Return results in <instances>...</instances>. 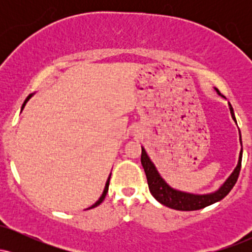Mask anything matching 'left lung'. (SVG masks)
<instances>
[{
    "label": "left lung",
    "instance_id": "left-lung-1",
    "mask_svg": "<svg viewBox=\"0 0 252 252\" xmlns=\"http://www.w3.org/2000/svg\"><path fill=\"white\" fill-rule=\"evenodd\" d=\"M215 90L219 96L225 98L216 88ZM228 108H230L231 116H232L233 121L236 122L235 112H233V109L230 103H228ZM239 140H241L242 144L241 131H239ZM242 155L243 150H241V153H239V158L237 167L232 172V174L228 176L227 180L225 181L216 192L207 193V194H193V193L182 192V190H178L173 189V187H170L169 185L161 178V175L158 174V169H156L154 163L150 161L149 156L147 155L143 147L142 154H141V163H142L144 173H146L150 193H152V195L154 196L160 204L169 207V209L178 211H195L204 209V207L206 206H210V205L215 204L217 201H220L222 198H225V196L230 193V190L233 189V186H235V184L237 182V179H238L239 176V172H241Z\"/></svg>",
    "mask_w": 252,
    "mask_h": 252
}]
</instances>
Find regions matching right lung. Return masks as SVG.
Returning a JSON list of instances; mask_svg holds the SVG:
<instances>
[{"instance_id": "right-lung-1", "label": "right lung", "mask_w": 252, "mask_h": 252, "mask_svg": "<svg viewBox=\"0 0 252 252\" xmlns=\"http://www.w3.org/2000/svg\"><path fill=\"white\" fill-rule=\"evenodd\" d=\"M32 96H33V94H30V96H28L27 98H26V100H25L24 105H22V109H24V108H25L26 103H27V102H28V100H30V99H31V97H32ZM110 176H111V174H110V175H109L108 180H106L105 187H104V190H103V194H102V195H100V198H99V199H98V200H97L96 202H94V205H92V206H91V207H89V209H88V210H90V209H94V207H96V206H98V205H99V204H100V202H102V201L104 200V198H105L106 193H108V189H109V182H110Z\"/></svg>"}]
</instances>
